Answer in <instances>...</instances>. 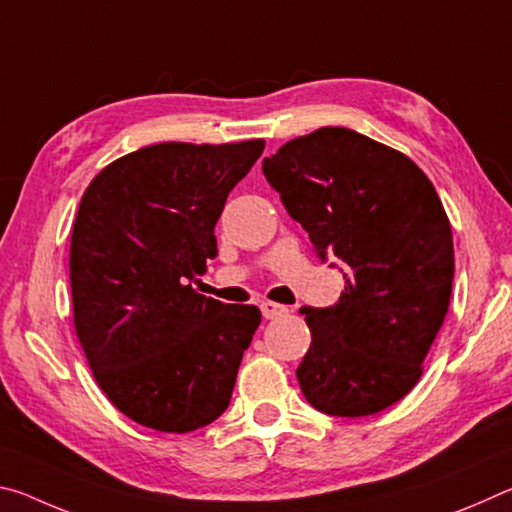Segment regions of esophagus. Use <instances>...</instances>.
I'll return each instance as SVG.
<instances>
[{"label":"esophagus","instance_id":"esophagus-1","mask_svg":"<svg viewBox=\"0 0 512 512\" xmlns=\"http://www.w3.org/2000/svg\"><path fill=\"white\" fill-rule=\"evenodd\" d=\"M259 309H262V316L268 318V320L287 314V311H289L284 305H277V302H271V300H264L262 305H259Z\"/></svg>","mask_w":512,"mask_h":512}]
</instances>
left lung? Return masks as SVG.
I'll list each match as a JSON object with an SVG mask.
<instances>
[{
    "label": "left lung",
    "instance_id": "1",
    "mask_svg": "<svg viewBox=\"0 0 512 512\" xmlns=\"http://www.w3.org/2000/svg\"><path fill=\"white\" fill-rule=\"evenodd\" d=\"M262 171L318 257L345 264L336 305L302 307L311 345L296 370L314 409L361 418L418 384L454 280L445 207L404 153L341 126L296 137Z\"/></svg>",
    "mask_w": 512,
    "mask_h": 512
}]
</instances>
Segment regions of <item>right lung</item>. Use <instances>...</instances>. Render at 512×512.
Segmentation results:
<instances>
[{
  "label": "right lung",
  "mask_w": 512,
  "mask_h": 512,
  "mask_svg": "<svg viewBox=\"0 0 512 512\" xmlns=\"http://www.w3.org/2000/svg\"><path fill=\"white\" fill-rule=\"evenodd\" d=\"M262 151L264 140L162 142L85 189L69 244L74 327L101 391L137 424L187 433L228 409L262 311L192 282L216 257L225 198Z\"/></svg>",
  "instance_id": "1"
}]
</instances>
